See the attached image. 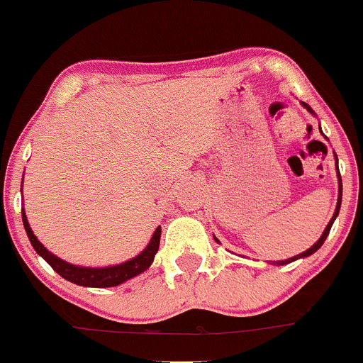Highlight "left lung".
Instances as JSON below:
<instances>
[{
  "mask_svg": "<svg viewBox=\"0 0 363 363\" xmlns=\"http://www.w3.org/2000/svg\"><path fill=\"white\" fill-rule=\"evenodd\" d=\"M303 106L307 108L308 111H311V113H314V111H312V108L308 106V104H305L303 103ZM335 160H337V156H335ZM337 170H339V167H337ZM340 200H342V181H340V174H339V200H337V209H335V214H333V218L332 220H330V223L326 225V228H325V232H323V235L321 238H319V241L315 242L314 246H311V248L307 250V252H303V253H300V255H296V257H293V259H287V260H280V262H277V264H280V266H282V264H287V262H293V260H296V259H300V257H308V255H312V253L314 252H318L319 248H321L323 246V242H325V239L328 238V234H330V228H332V225H333V220H335L337 218V214H339V209H340Z\"/></svg>",
  "mask_w": 363,
  "mask_h": 363,
  "instance_id": "8db88e82",
  "label": "left lung"
}]
</instances>
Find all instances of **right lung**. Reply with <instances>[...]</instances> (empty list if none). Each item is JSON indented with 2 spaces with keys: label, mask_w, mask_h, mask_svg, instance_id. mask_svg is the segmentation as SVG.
Returning <instances> with one entry per match:
<instances>
[{
  "label": "right lung",
  "mask_w": 363,
  "mask_h": 363,
  "mask_svg": "<svg viewBox=\"0 0 363 363\" xmlns=\"http://www.w3.org/2000/svg\"><path fill=\"white\" fill-rule=\"evenodd\" d=\"M23 225L28 238H30V242L33 245L35 252H37L38 255H40L60 277H63V279L69 280V282L77 284V286H83V287H113V286H118V284L125 282V280L133 279V277L140 275V273H143V271L152 264L154 255H156L157 248H160V239H161V227H157L156 232H154L152 239H150L149 246H147L138 257H135V259L118 264V266H110V267H81V266H74V264L65 262V260L58 259V257L52 255L51 252H48L45 246L42 245L40 241H37L35 234L31 232V227L30 223H28L24 211H23Z\"/></svg>",
  "instance_id": "obj_1"
}]
</instances>
